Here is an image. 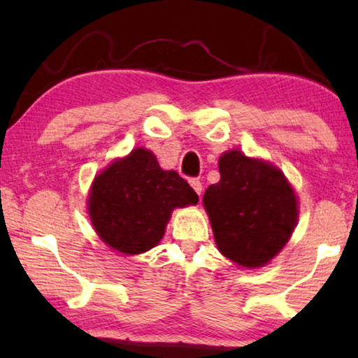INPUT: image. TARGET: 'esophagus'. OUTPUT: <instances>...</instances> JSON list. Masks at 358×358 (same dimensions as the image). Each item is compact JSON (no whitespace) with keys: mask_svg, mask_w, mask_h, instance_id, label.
<instances>
[{"mask_svg":"<svg viewBox=\"0 0 358 358\" xmlns=\"http://www.w3.org/2000/svg\"><path fill=\"white\" fill-rule=\"evenodd\" d=\"M189 182H190V185H192V189L195 190V192L199 194V197H200V195H202V190H203V185H202V182H200L199 179H190Z\"/></svg>","mask_w":358,"mask_h":358,"instance_id":"obj_1","label":"esophagus"}]
</instances>
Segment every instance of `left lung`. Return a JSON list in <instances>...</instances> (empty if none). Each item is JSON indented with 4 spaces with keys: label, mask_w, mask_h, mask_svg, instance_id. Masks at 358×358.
<instances>
[{
    "label": "left lung",
    "mask_w": 358,
    "mask_h": 358,
    "mask_svg": "<svg viewBox=\"0 0 358 358\" xmlns=\"http://www.w3.org/2000/svg\"><path fill=\"white\" fill-rule=\"evenodd\" d=\"M220 180L203 205L220 252L243 267H262L282 251L293 229L296 197L285 176L241 151L220 158Z\"/></svg>",
    "instance_id": "1"
}]
</instances>
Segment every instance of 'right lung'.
<instances>
[{"mask_svg":"<svg viewBox=\"0 0 358 358\" xmlns=\"http://www.w3.org/2000/svg\"><path fill=\"white\" fill-rule=\"evenodd\" d=\"M199 195L176 171H163L156 156L136 148L97 176L90 217L102 241L124 254L155 248L176 207L195 205Z\"/></svg>","mask_w":358,"mask_h":358,"instance_id":"1","label":"right lung"}]
</instances>
